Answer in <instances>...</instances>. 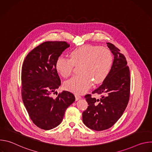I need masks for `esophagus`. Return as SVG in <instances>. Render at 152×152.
Listing matches in <instances>:
<instances>
[{
	"mask_svg": "<svg viewBox=\"0 0 152 152\" xmlns=\"http://www.w3.org/2000/svg\"><path fill=\"white\" fill-rule=\"evenodd\" d=\"M75 97H76V100H78L81 99V96L79 94H75Z\"/></svg>",
	"mask_w": 152,
	"mask_h": 152,
	"instance_id": "1",
	"label": "esophagus"
}]
</instances>
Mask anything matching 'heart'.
Wrapping results in <instances>:
<instances>
[{
    "mask_svg": "<svg viewBox=\"0 0 152 152\" xmlns=\"http://www.w3.org/2000/svg\"><path fill=\"white\" fill-rule=\"evenodd\" d=\"M70 59L59 56L56 61L57 71L64 77H68L74 68L80 65L81 75L75 76L65 83V87L72 92L82 94L92 86L103 82L109 75L113 62L110 49L91 45H83L72 50Z\"/></svg>",
    "mask_w": 152,
    "mask_h": 152,
    "instance_id": "b5f03b06",
    "label": "heart"
}]
</instances>
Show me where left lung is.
<instances>
[{"label": "left lung", "instance_id": "1", "mask_svg": "<svg viewBox=\"0 0 152 152\" xmlns=\"http://www.w3.org/2000/svg\"><path fill=\"white\" fill-rule=\"evenodd\" d=\"M114 55L110 73L103 83L91 94L85 96L88 107L82 113L86 126L96 131L112 127L121 117L128 104L131 91V77L127 61L120 50L110 42L106 43Z\"/></svg>", "mask_w": 152, "mask_h": 152}]
</instances>
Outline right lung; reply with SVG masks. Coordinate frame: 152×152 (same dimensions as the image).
I'll use <instances>...</instances> for the list:
<instances>
[{
    "label": "right lung",
    "instance_id": "add662e5",
    "mask_svg": "<svg viewBox=\"0 0 152 152\" xmlns=\"http://www.w3.org/2000/svg\"><path fill=\"white\" fill-rule=\"evenodd\" d=\"M70 47L66 41H46L30 52L21 69V97L29 116L38 127L50 130L62 121L65 111L75 100L68 91L52 95L61 85L55 64Z\"/></svg>",
    "mask_w": 152,
    "mask_h": 152
}]
</instances>
